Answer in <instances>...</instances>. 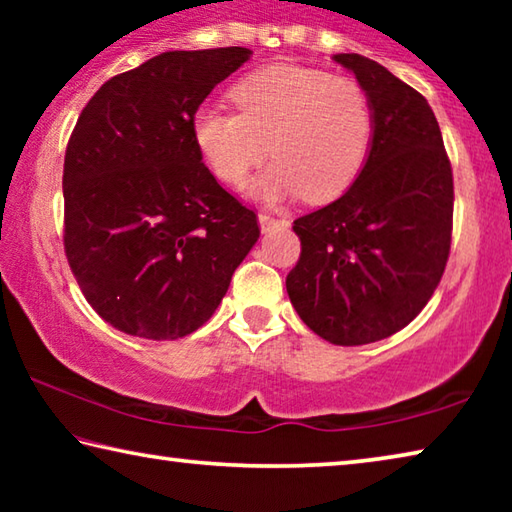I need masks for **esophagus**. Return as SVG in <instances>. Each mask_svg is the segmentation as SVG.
Listing matches in <instances>:
<instances>
[{
	"instance_id": "1",
	"label": "esophagus",
	"mask_w": 512,
	"mask_h": 512,
	"mask_svg": "<svg viewBox=\"0 0 512 512\" xmlns=\"http://www.w3.org/2000/svg\"><path fill=\"white\" fill-rule=\"evenodd\" d=\"M257 221H259V228H262L264 232L273 230L275 225H280V223H282V221H277L275 216H271L268 212H259V214H257Z\"/></svg>"
}]
</instances>
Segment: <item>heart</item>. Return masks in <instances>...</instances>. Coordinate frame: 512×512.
Returning <instances> with one entry per match:
<instances>
[{
	"label": "heart",
	"instance_id": "1",
	"mask_svg": "<svg viewBox=\"0 0 512 512\" xmlns=\"http://www.w3.org/2000/svg\"><path fill=\"white\" fill-rule=\"evenodd\" d=\"M239 112L198 108L194 142L228 185H241L268 149L271 167L255 192L273 201L305 194L311 203L339 198L357 180L372 140L366 90L348 76L300 65H271L232 90Z\"/></svg>",
	"mask_w": 512,
	"mask_h": 512
}]
</instances>
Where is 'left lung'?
Returning a JSON list of instances; mask_svg holds the SVG:
<instances>
[{
  "label": "left lung",
  "instance_id": "obj_1",
  "mask_svg": "<svg viewBox=\"0 0 512 512\" xmlns=\"http://www.w3.org/2000/svg\"><path fill=\"white\" fill-rule=\"evenodd\" d=\"M334 60L370 99V151L348 192L293 221L302 250L287 293L320 339L366 345L400 332L436 291L452 246L454 180L427 99L366 56Z\"/></svg>",
  "mask_w": 512,
  "mask_h": 512
}]
</instances>
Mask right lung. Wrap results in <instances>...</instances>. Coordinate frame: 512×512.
<instances>
[{
  "label": "right lung",
  "instance_id": "1",
  "mask_svg": "<svg viewBox=\"0 0 512 512\" xmlns=\"http://www.w3.org/2000/svg\"><path fill=\"white\" fill-rule=\"evenodd\" d=\"M253 51H164L112 76L65 151V255L115 329L173 341L212 318L259 239L257 214L216 183L194 115Z\"/></svg>",
  "mask_w": 512,
  "mask_h": 512
}]
</instances>
